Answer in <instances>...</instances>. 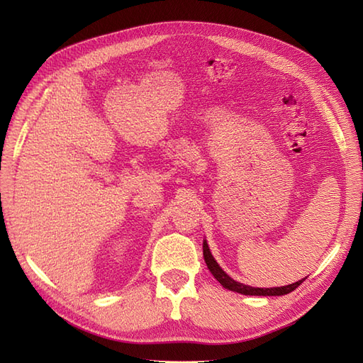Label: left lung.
<instances>
[{"instance_id":"left-lung-1","label":"left lung","mask_w":363,"mask_h":363,"mask_svg":"<svg viewBox=\"0 0 363 363\" xmlns=\"http://www.w3.org/2000/svg\"><path fill=\"white\" fill-rule=\"evenodd\" d=\"M203 256H204V262L208 268V271L212 272V276L223 284V288L228 289V291H233L238 294H242V295H256V296H280V295H286L292 291H295L296 288L300 286V284L304 281V279L295 281L292 284H286V286H277V288H252L248 286V284L244 283H239L236 280H233L232 277L228 276V274L218 265V262L215 260V257L212 256L211 248H208L207 240L203 239Z\"/></svg>"}]
</instances>
